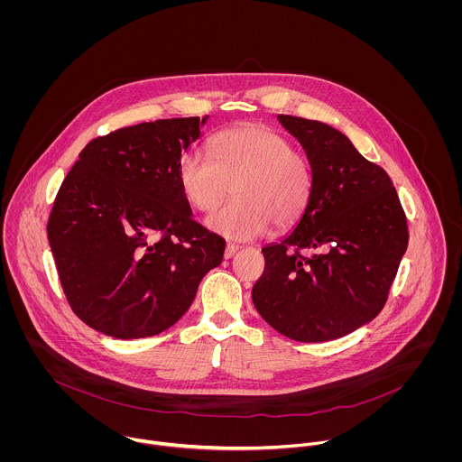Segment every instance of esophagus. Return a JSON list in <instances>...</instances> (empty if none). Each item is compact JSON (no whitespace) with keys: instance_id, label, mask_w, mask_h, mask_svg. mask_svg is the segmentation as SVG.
Returning a JSON list of instances; mask_svg holds the SVG:
<instances>
[{"instance_id":"1","label":"esophagus","mask_w":462,"mask_h":462,"mask_svg":"<svg viewBox=\"0 0 462 462\" xmlns=\"http://www.w3.org/2000/svg\"><path fill=\"white\" fill-rule=\"evenodd\" d=\"M238 249H240V247H238L236 244H227V245H226V251H224V258H226V260L233 258Z\"/></svg>"}]
</instances>
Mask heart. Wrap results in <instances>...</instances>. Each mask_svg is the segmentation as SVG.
Segmentation results:
<instances>
[{
    "label": "heart",
    "mask_w": 462,
    "mask_h": 462,
    "mask_svg": "<svg viewBox=\"0 0 462 462\" xmlns=\"http://www.w3.org/2000/svg\"><path fill=\"white\" fill-rule=\"evenodd\" d=\"M211 158L187 152L178 167L183 198L200 213L213 211L229 190L235 199L208 217L206 226L236 242L284 229L306 211L315 185L306 152L270 128L249 125L217 133L209 140Z\"/></svg>",
    "instance_id": "b5f03b06"
}]
</instances>
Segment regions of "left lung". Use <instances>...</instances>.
<instances>
[{
  "mask_svg": "<svg viewBox=\"0 0 462 462\" xmlns=\"http://www.w3.org/2000/svg\"><path fill=\"white\" fill-rule=\"evenodd\" d=\"M277 119L304 147L315 185L297 227L262 249L253 302L286 337L329 341L384 308L407 249V218L386 171L343 133L320 121Z\"/></svg>",
  "mask_w": 462,
  "mask_h": 462,
  "instance_id": "left-lung-1",
  "label": "left lung"
}]
</instances>
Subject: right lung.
<instances>
[{"label":"right lung","instance_id":"obj_1","mask_svg":"<svg viewBox=\"0 0 462 462\" xmlns=\"http://www.w3.org/2000/svg\"><path fill=\"white\" fill-rule=\"evenodd\" d=\"M208 117L142 123L90 140L53 202L48 240L74 315L112 337L174 326L226 240L192 217L178 167Z\"/></svg>","mask_w":462,"mask_h":462}]
</instances>
